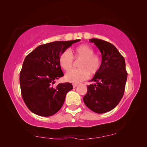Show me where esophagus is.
I'll list each match as a JSON object with an SVG mask.
<instances>
[{"label":"esophagus","instance_id":"esophagus-1","mask_svg":"<svg viewBox=\"0 0 147 147\" xmlns=\"http://www.w3.org/2000/svg\"><path fill=\"white\" fill-rule=\"evenodd\" d=\"M78 86V84H76V83H74V84H73V88H76V86Z\"/></svg>","mask_w":147,"mask_h":147}]
</instances>
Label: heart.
Wrapping results in <instances>:
<instances>
[{
    "instance_id": "obj_1",
    "label": "heart",
    "mask_w": 147,
    "mask_h": 147,
    "mask_svg": "<svg viewBox=\"0 0 147 147\" xmlns=\"http://www.w3.org/2000/svg\"><path fill=\"white\" fill-rule=\"evenodd\" d=\"M92 46L88 44H81L70 51L61 53L59 57L60 67L65 71H68L72 67L73 59L80 61L78 64L79 69L69 71L65 76L67 82L78 83L85 80L90 76L96 74L101 65V59L98 55L95 54Z\"/></svg>"
}]
</instances>
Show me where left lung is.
I'll use <instances>...</instances> for the list:
<instances>
[{
    "label": "left lung",
    "mask_w": 147,
    "mask_h": 147,
    "mask_svg": "<svg viewBox=\"0 0 147 147\" xmlns=\"http://www.w3.org/2000/svg\"><path fill=\"white\" fill-rule=\"evenodd\" d=\"M101 53L102 61L99 71L87 86V94L83 100L90 110L105 113L118 105L124 95L127 73L124 57L113 44L101 39L92 38Z\"/></svg>",
    "instance_id": "left-lung-1"
}]
</instances>
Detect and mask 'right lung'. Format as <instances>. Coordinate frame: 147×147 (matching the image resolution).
Listing matches in <instances>:
<instances>
[{
	"mask_svg": "<svg viewBox=\"0 0 147 147\" xmlns=\"http://www.w3.org/2000/svg\"><path fill=\"white\" fill-rule=\"evenodd\" d=\"M80 40L42 44L25 58L20 75L21 92L25 105L32 113L50 116L61 108L67 92L73 88L69 82L53 87L55 80L63 76L59 57L72 44Z\"/></svg>",
	"mask_w": 147,
	"mask_h": 147,
	"instance_id": "1",
	"label": "right lung"
}]
</instances>
